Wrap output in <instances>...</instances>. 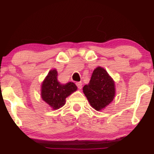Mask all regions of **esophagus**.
<instances>
[{
  "mask_svg": "<svg viewBox=\"0 0 154 154\" xmlns=\"http://www.w3.org/2000/svg\"><path fill=\"white\" fill-rule=\"evenodd\" d=\"M75 85L78 87L79 89H81L82 88V85H83V83H82V82H77L76 83H75Z\"/></svg>",
  "mask_w": 154,
  "mask_h": 154,
  "instance_id": "esophagus-1",
  "label": "esophagus"
}]
</instances>
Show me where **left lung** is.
Masks as SVG:
<instances>
[{
	"label": "left lung",
	"instance_id": "obj_1",
	"mask_svg": "<svg viewBox=\"0 0 154 154\" xmlns=\"http://www.w3.org/2000/svg\"><path fill=\"white\" fill-rule=\"evenodd\" d=\"M114 82L106 70L99 66L93 71L88 85L83 87V92L90 104L100 111L112 102L115 96Z\"/></svg>",
	"mask_w": 154,
	"mask_h": 154
}]
</instances>
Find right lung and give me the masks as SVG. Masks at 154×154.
I'll return each instance as SVG.
<instances>
[{"label":"right lung","instance_id":"right-lung-1","mask_svg":"<svg viewBox=\"0 0 154 154\" xmlns=\"http://www.w3.org/2000/svg\"><path fill=\"white\" fill-rule=\"evenodd\" d=\"M77 90L76 85L72 82L60 84L57 81V71L51 70L43 82L41 90L42 99L53 109L62 107L66 98Z\"/></svg>","mask_w":154,"mask_h":154}]
</instances>
